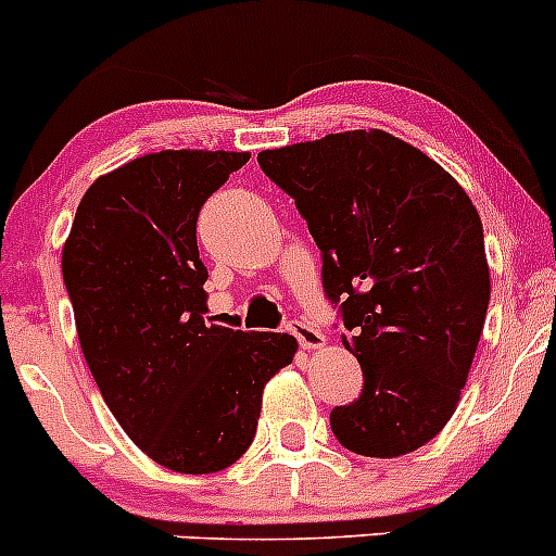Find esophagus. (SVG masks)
I'll return each instance as SVG.
<instances>
[{
  "instance_id": "obj_1",
  "label": "esophagus",
  "mask_w": 556,
  "mask_h": 556,
  "mask_svg": "<svg viewBox=\"0 0 556 556\" xmlns=\"http://www.w3.org/2000/svg\"><path fill=\"white\" fill-rule=\"evenodd\" d=\"M290 334H293L295 340H299V345L307 351L320 349L326 342V337L320 334L313 324H307V320H290Z\"/></svg>"
}]
</instances>
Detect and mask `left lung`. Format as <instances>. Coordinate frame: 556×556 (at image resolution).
I'll use <instances>...</instances> for the list:
<instances>
[{
	"label": "left lung",
	"mask_w": 556,
	"mask_h": 556,
	"mask_svg": "<svg viewBox=\"0 0 556 556\" xmlns=\"http://www.w3.org/2000/svg\"><path fill=\"white\" fill-rule=\"evenodd\" d=\"M295 200L359 359V401L337 406V442L367 458L428 444L466 387L491 274L482 222L458 180L387 131H342L257 153Z\"/></svg>",
	"instance_id": "left-lung-1"
}]
</instances>
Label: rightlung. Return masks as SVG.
<instances>
[{
  "label": "right lung",
  "instance_id": "obj_1",
  "mask_svg": "<svg viewBox=\"0 0 556 556\" xmlns=\"http://www.w3.org/2000/svg\"><path fill=\"white\" fill-rule=\"evenodd\" d=\"M249 153L161 150L101 175L62 249L81 354L109 412L155 464L211 475L249 450L263 387L293 362L282 331L207 324L205 200Z\"/></svg>",
  "mask_w": 556,
  "mask_h": 556
}]
</instances>
